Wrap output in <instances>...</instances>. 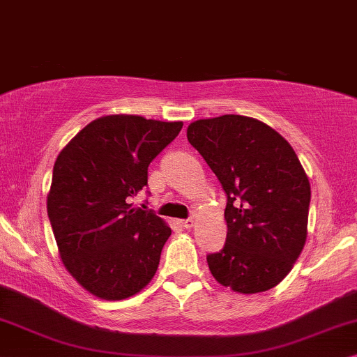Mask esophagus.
Masks as SVG:
<instances>
[{"mask_svg": "<svg viewBox=\"0 0 357 357\" xmlns=\"http://www.w3.org/2000/svg\"><path fill=\"white\" fill-rule=\"evenodd\" d=\"M179 225L184 228H191L194 225V218L189 217V218H184V220H179Z\"/></svg>", "mask_w": 357, "mask_h": 357, "instance_id": "esophagus-1", "label": "esophagus"}]
</instances>
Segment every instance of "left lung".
Returning <instances> with one entry per match:
<instances>
[{
  "label": "left lung",
  "mask_w": 357,
  "mask_h": 357,
  "mask_svg": "<svg viewBox=\"0 0 357 357\" xmlns=\"http://www.w3.org/2000/svg\"><path fill=\"white\" fill-rule=\"evenodd\" d=\"M188 140L227 196V240L207 264L222 286L264 292L292 269L307 240L310 183L289 142L246 116L201 119Z\"/></svg>",
  "instance_id": "1"
}]
</instances>
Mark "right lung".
Instances as JSON below:
<instances>
[{
    "label": "right lung",
    "instance_id": "1",
    "mask_svg": "<svg viewBox=\"0 0 357 357\" xmlns=\"http://www.w3.org/2000/svg\"><path fill=\"white\" fill-rule=\"evenodd\" d=\"M181 129L140 116L99 117L56 156L47 213L65 268L93 296L122 301L158 269L169 227L130 201Z\"/></svg>",
    "mask_w": 357,
    "mask_h": 357
}]
</instances>
